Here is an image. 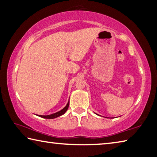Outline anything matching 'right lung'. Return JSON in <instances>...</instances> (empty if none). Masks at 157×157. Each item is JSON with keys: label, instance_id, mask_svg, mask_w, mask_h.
<instances>
[{"label": "right lung", "instance_id": "obj_1", "mask_svg": "<svg viewBox=\"0 0 157 157\" xmlns=\"http://www.w3.org/2000/svg\"><path fill=\"white\" fill-rule=\"evenodd\" d=\"M69 103H70V101H68L67 104L66 105V106L64 108L62 109L61 110H60L59 112H56V113H54V114H49V115H45V116H43V115H38V117L44 118V119H55V118L59 117L60 116H61V115L64 114L66 112V111L67 110L68 107H69Z\"/></svg>", "mask_w": 157, "mask_h": 157}]
</instances>
